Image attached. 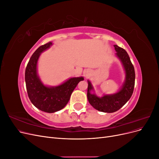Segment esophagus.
Here are the masks:
<instances>
[{
  "label": "esophagus",
  "instance_id": "obj_1",
  "mask_svg": "<svg viewBox=\"0 0 159 159\" xmlns=\"http://www.w3.org/2000/svg\"><path fill=\"white\" fill-rule=\"evenodd\" d=\"M89 70H85V71H84V75L87 77V76H88L89 75Z\"/></svg>",
  "mask_w": 159,
  "mask_h": 159
}]
</instances>
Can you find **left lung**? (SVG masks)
<instances>
[{
	"label": "left lung",
	"mask_w": 159,
	"mask_h": 159,
	"mask_svg": "<svg viewBox=\"0 0 159 159\" xmlns=\"http://www.w3.org/2000/svg\"><path fill=\"white\" fill-rule=\"evenodd\" d=\"M116 51L115 56L121 61L125 74V81L117 92L113 94H104L99 97L95 93L94 89L91 81L88 80V99L91 106L99 111L105 113H113L121 109L131 98L134 86V67L127 52L117 45H114ZM94 93H92V91Z\"/></svg>",
	"instance_id": "left-lung-1"
}]
</instances>
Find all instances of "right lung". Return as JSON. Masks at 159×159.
Here are the masks:
<instances>
[{"label":"right lung","mask_w":159,"mask_h":159,"mask_svg":"<svg viewBox=\"0 0 159 159\" xmlns=\"http://www.w3.org/2000/svg\"><path fill=\"white\" fill-rule=\"evenodd\" d=\"M52 42L40 46L31 56L25 71V81L28 98L34 106L42 111L54 113L63 109L84 77H74L56 86L44 85L38 74V61L43 52L49 49Z\"/></svg>","instance_id":"1"}]
</instances>
